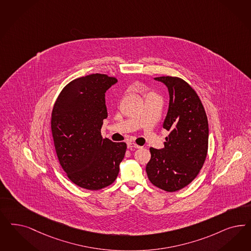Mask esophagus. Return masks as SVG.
<instances>
[{
    "label": "esophagus",
    "mask_w": 251,
    "mask_h": 251,
    "mask_svg": "<svg viewBox=\"0 0 251 251\" xmlns=\"http://www.w3.org/2000/svg\"><path fill=\"white\" fill-rule=\"evenodd\" d=\"M127 148L132 150V149H140L141 147L140 146L137 145L136 143H133V142H128L127 143Z\"/></svg>",
    "instance_id": "1"
}]
</instances>
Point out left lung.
<instances>
[{
	"mask_svg": "<svg viewBox=\"0 0 251 251\" xmlns=\"http://www.w3.org/2000/svg\"><path fill=\"white\" fill-rule=\"evenodd\" d=\"M169 91V108L163 128L170 131L164 148H151L146 166L150 181L167 192L189 185L202 168L208 152L209 125L202 103L186 81L176 76H159Z\"/></svg>",
	"mask_w": 251,
	"mask_h": 251,
	"instance_id": "1",
	"label": "left lung"
}]
</instances>
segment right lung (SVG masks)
<instances>
[{"label": "right lung", "mask_w": 251, "mask_h": 251, "mask_svg": "<svg viewBox=\"0 0 251 251\" xmlns=\"http://www.w3.org/2000/svg\"><path fill=\"white\" fill-rule=\"evenodd\" d=\"M115 77L91 74L71 81L57 98L51 113V133L59 162L76 186L99 190L113 184L126 151L125 142L103 138L108 116L105 92Z\"/></svg>", "instance_id": "1"}]
</instances>
